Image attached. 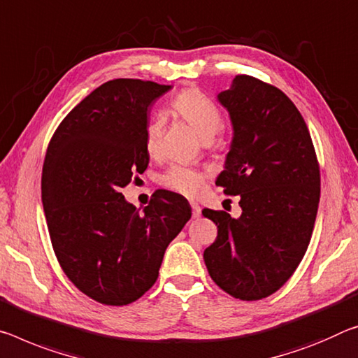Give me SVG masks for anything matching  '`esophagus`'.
Masks as SVG:
<instances>
[{
	"label": "esophagus",
	"instance_id": "34e87169",
	"mask_svg": "<svg viewBox=\"0 0 358 358\" xmlns=\"http://www.w3.org/2000/svg\"><path fill=\"white\" fill-rule=\"evenodd\" d=\"M191 210H192V218H199L201 217V207L197 203L192 202L191 203Z\"/></svg>",
	"mask_w": 358,
	"mask_h": 358
}]
</instances>
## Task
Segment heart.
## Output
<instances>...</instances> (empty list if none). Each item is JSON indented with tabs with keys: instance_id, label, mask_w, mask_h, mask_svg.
<instances>
[{
	"instance_id": "b5f03b06",
	"label": "heart",
	"mask_w": 358,
	"mask_h": 358,
	"mask_svg": "<svg viewBox=\"0 0 358 358\" xmlns=\"http://www.w3.org/2000/svg\"><path fill=\"white\" fill-rule=\"evenodd\" d=\"M172 110L183 121L194 129L203 141H212L224 126V117L220 108L197 89H185L172 101ZM164 121L155 117L145 132V150L151 157H156L161 145ZM164 188L185 197H196L206 183V173L202 170L172 166L159 178Z\"/></svg>"
}]
</instances>
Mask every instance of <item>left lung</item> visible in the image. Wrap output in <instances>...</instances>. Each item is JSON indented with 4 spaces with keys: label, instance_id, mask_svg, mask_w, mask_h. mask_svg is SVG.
I'll list each match as a JSON object with an SVG mask.
<instances>
[{
    "label": "left lung",
    "instance_id": "1",
    "mask_svg": "<svg viewBox=\"0 0 358 358\" xmlns=\"http://www.w3.org/2000/svg\"><path fill=\"white\" fill-rule=\"evenodd\" d=\"M218 100L228 108L234 138L217 185L239 196L242 215L202 210L218 229L203 261L221 290L257 301L279 290L308 250L320 167L301 113L280 89L237 75Z\"/></svg>",
    "mask_w": 358,
    "mask_h": 358
}]
</instances>
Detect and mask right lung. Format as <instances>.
Wrapping results in <instances>:
<instances>
[{"instance_id": "1", "label": "right lung", "mask_w": 358, "mask_h": 358, "mask_svg": "<svg viewBox=\"0 0 358 358\" xmlns=\"http://www.w3.org/2000/svg\"><path fill=\"white\" fill-rule=\"evenodd\" d=\"M170 86L113 79L64 117L43 164L41 199L52 248L79 292L106 306L137 301L191 218L188 201L159 189L140 213L121 189L143 173L148 110Z\"/></svg>"}]
</instances>
